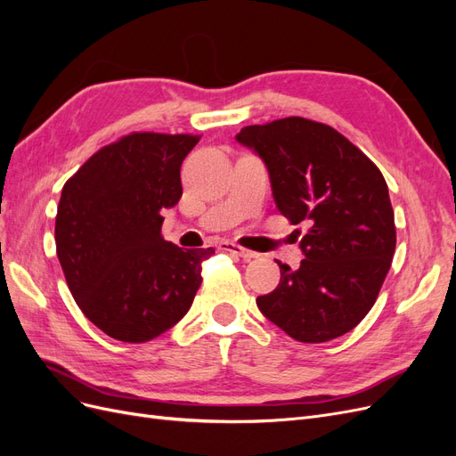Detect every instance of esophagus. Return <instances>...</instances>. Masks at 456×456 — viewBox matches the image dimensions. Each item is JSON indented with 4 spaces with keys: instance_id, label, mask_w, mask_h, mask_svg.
I'll return each instance as SVG.
<instances>
[{
    "instance_id": "1",
    "label": "esophagus",
    "mask_w": 456,
    "mask_h": 456,
    "mask_svg": "<svg viewBox=\"0 0 456 456\" xmlns=\"http://www.w3.org/2000/svg\"><path fill=\"white\" fill-rule=\"evenodd\" d=\"M220 249L228 251V253H233V255H238V256H241L243 260H253V258L258 256V253L249 251V249H243V247H240V245H236V243H230V241H223V243H220Z\"/></svg>"
}]
</instances>
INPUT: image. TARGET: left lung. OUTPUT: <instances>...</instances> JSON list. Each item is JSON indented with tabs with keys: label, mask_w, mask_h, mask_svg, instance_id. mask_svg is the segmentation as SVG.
<instances>
[{
	"label": "left lung",
	"mask_w": 456,
	"mask_h": 456,
	"mask_svg": "<svg viewBox=\"0 0 456 456\" xmlns=\"http://www.w3.org/2000/svg\"><path fill=\"white\" fill-rule=\"evenodd\" d=\"M236 141L265 161L275 205L293 224L308 220L297 270L256 306L289 337L327 342L348 333L375 305L395 251L388 184L360 148L305 118L243 127Z\"/></svg>",
	"instance_id": "8db88e82"
}]
</instances>
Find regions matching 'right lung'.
<instances>
[{"mask_svg":"<svg viewBox=\"0 0 456 456\" xmlns=\"http://www.w3.org/2000/svg\"><path fill=\"white\" fill-rule=\"evenodd\" d=\"M200 136L133 133L96 151L62 188L57 255L87 320L121 342L163 335L190 310L207 249L161 238L183 196L181 165Z\"/></svg>","mask_w":456,"mask_h":456,"instance_id":"add662e5","label":"right lung"}]
</instances>
